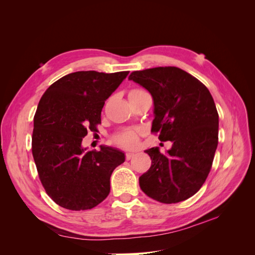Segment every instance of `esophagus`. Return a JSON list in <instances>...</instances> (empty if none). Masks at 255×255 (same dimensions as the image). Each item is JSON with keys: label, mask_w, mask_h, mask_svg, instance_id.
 Here are the masks:
<instances>
[{"label": "esophagus", "mask_w": 255, "mask_h": 255, "mask_svg": "<svg viewBox=\"0 0 255 255\" xmlns=\"http://www.w3.org/2000/svg\"><path fill=\"white\" fill-rule=\"evenodd\" d=\"M134 156H135V153H133V152H128V153H126V159H127V160L130 159V158L134 157Z\"/></svg>", "instance_id": "1"}]
</instances>
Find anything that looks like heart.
<instances>
[{
  "mask_svg": "<svg viewBox=\"0 0 255 255\" xmlns=\"http://www.w3.org/2000/svg\"><path fill=\"white\" fill-rule=\"evenodd\" d=\"M143 92L145 91L140 88H133L128 92V98L139 96L143 94ZM139 134H140V130L138 128H126V129L120 130V132H118L117 134H115L113 136V141L116 144L123 146V148L132 149L137 145Z\"/></svg>",
  "mask_w": 255,
  "mask_h": 255,
  "instance_id": "b5f03b06",
  "label": "heart"
}]
</instances>
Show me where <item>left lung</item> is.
I'll list each match as a JSON object with an SVG mask.
<instances>
[{"label": "left lung", "mask_w": 255, "mask_h": 255, "mask_svg": "<svg viewBox=\"0 0 255 255\" xmlns=\"http://www.w3.org/2000/svg\"><path fill=\"white\" fill-rule=\"evenodd\" d=\"M129 80L141 85L154 100L155 118L151 133L172 148L144 152L152 164L139 177L144 194L171 204L187 200L202 187L211 171L218 144L219 116L210 90L177 67L133 71Z\"/></svg>", "instance_id": "left-lung-1"}]
</instances>
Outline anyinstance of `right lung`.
<instances>
[{"label":"right lung","instance_id":"right-lung-1","mask_svg":"<svg viewBox=\"0 0 255 255\" xmlns=\"http://www.w3.org/2000/svg\"><path fill=\"white\" fill-rule=\"evenodd\" d=\"M128 71H78L53 83L34 116L32 153L48 196L59 206L85 211L101 203L111 191V175L125 161L117 149L86 152L83 138L98 132L101 112Z\"/></svg>","mask_w":255,"mask_h":255}]
</instances>
